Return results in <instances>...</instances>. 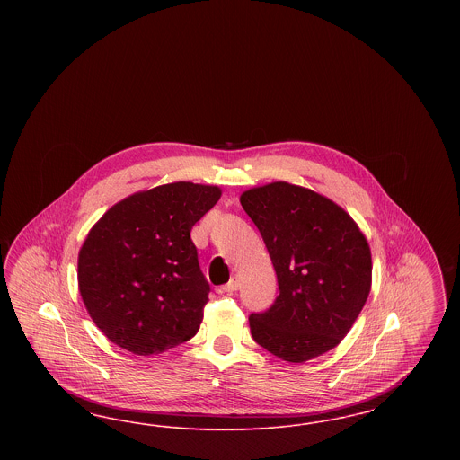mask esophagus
<instances>
[{"mask_svg": "<svg viewBox=\"0 0 460 460\" xmlns=\"http://www.w3.org/2000/svg\"><path fill=\"white\" fill-rule=\"evenodd\" d=\"M238 288H240V279H238V276H233V278H231V281H229L227 285L222 286V288H220V291H226V293H234Z\"/></svg>", "mask_w": 460, "mask_h": 460, "instance_id": "34e87169", "label": "esophagus"}]
</instances>
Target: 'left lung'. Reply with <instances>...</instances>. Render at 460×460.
Masks as SVG:
<instances>
[{
	"label": "left lung",
	"mask_w": 460,
	"mask_h": 460,
	"mask_svg": "<svg viewBox=\"0 0 460 460\" xmlns=\"http://www.w3.org/2000/svg\"><path fill=\"white\" fill-rule=\"evenodd\" d=\"M274 265L279 295L250 315L253 340L286 362H306L334 349L371 291V248L334 201L285 181L244 191Z\"/></svg>",
	"instance_id": "1"
}]
</instances>
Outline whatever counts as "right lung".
<instances>
[{
	"label": "right lung",
	"mask_w": 460,
	"mask_h": 460,
	"mask_svg": "<svg viewBox=\"0 0 460 460\" xmlns=\"http://www.w3.org/2000/svg\"><path fill=\"white\" fill-rule=\"evenodd\" d=\"M220 195L217 186L162 184L115 203L91 227L77 281L111 343L154 355L197 334L210 286L190 233Z\"/></svg>",
	"instance_id": "right-lung-1"
}]
</instances>
